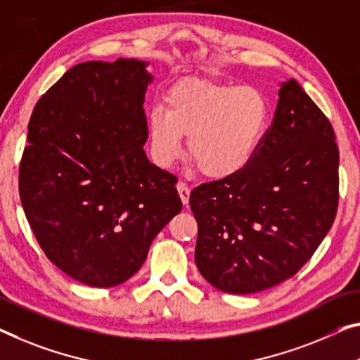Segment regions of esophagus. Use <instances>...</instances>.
<instances>
[{
  "label": "esophagus",
  "mask_w": 360,
  "mask_h": 360,
  "mask_svg": "<svg viewBox=\"0 0 360 360\" xmlns=\"http://www.w3.org/2000/svg\"><path fill=\"white\" fill-rule=\"evenodd\" d=\"M176 190H179L181 202L186 206L188 201H190V188H188V185L184 184V181H179V184H176Z\"/></svg>",
  "instance_id": "34e87169"
}]
</instances>
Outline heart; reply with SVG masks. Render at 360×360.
<instances>
[{"instance_id":"1","label":"heart","mask_w":360,"mask_h":360,"mask_svg":"<svg viewBox=\"0 0 360 360\" xmlns=\"http://www.w3.org/2000/svg\"><path fill=\"white\" fill-rule=\"evenodd\" d=\"M165 110L148 115L151 156L169 169L181 151L209 179L222 180L243 172L252 162L267 130V98L254 86H236L212 80H181L169 88Z\"/></svg>"}]
</instances>
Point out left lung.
<instances>
[{"instance_id":"8db88e82","label":"left lung","mask_w":360,"mask_h":360,"mask_svg":"<svg viewBox=\"0 0 360 360\" xmlns=\"http://www.w3.org/2000/svg\"><path fill=\"white\" fill-rule=\"evenodd\" d=\"M278 96L252 162L190 195L199 272L231 295L272 288L297 274L338 209L333 127L296 80L283 82Z\"/></svg>"}]
</instances>
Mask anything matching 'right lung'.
Here are the masks:
<instances>
[{
  "label": "right lung",
  "instance_id": "obj_1",
  "mask_svg": "<svg viewBox=\"0 0 360 360\" xmlns=\"http://www.w3.org/2000/svg\"><path fill=\"white\" fill-rule=\"evenodd\" d=\"M148 63L88 60L40 98L19 167V195L56 267L96 288L136 274L181 211L176 176L148 161Z\"/></svg>",
  "mask_w": 360,
  "mask_h": 360
}]
</instances>
